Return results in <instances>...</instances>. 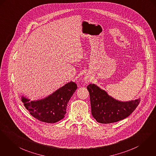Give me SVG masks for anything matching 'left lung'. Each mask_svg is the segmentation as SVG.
<instances>
[{"label": "left lung", "mask_w": 156, "mask_h": 156, "mask_svg": "<svg viewBox=\"0 0 156 156\" xmlns=\"http://www.w3.org/2000/svg\"><path fill=\"white\" fill-rule=\"evenodd\" d=\"M91 113L97 122L110 123L128 117L140 103V98L123 102L118 101L95 84H89Z\"/></svg>", "instance_id": "1"}]
</instances>
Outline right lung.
I'll return each mask as SVG.
<instances>
[{
  "mask_svg": "<svg viewBox=\"0 0 156 156\" xmlns=\"http://www.w3.org/2000/svg\"><path fill=\"white\" fill-rule=\"evenodd\" d=\"M76 88V84L71 81L44 99L30 101L23 97L22 101L25 108L37 119L53 123L65 117L68 103Z\"/></svg>",
  "mask_w": 156,
  "mask_h": 156,
  "instance_id": "add662e5",
  "label": "right lung"
}]
</instances>
